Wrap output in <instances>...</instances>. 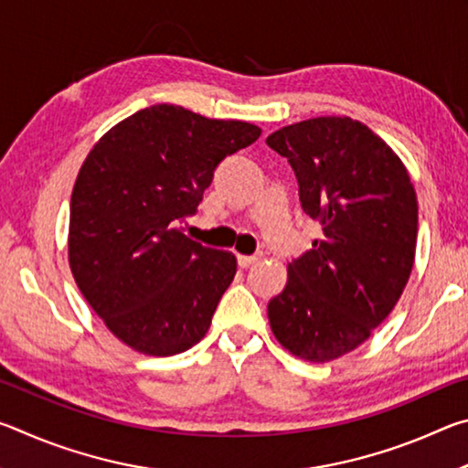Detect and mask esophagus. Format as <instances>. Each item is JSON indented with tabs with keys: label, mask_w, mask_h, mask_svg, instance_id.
<instances>
[{
	"label": "esophagus",
	"mask_w": 468,
	"mask_h": 468,
	"mask_svg": "<svg viewBox=\"0 0 468 468\" xmlns=\"http://www.w3.org/2000/svg\"><path fill=\"white\" fill-rule=\"evenodd\" d=\"M258 258L260 256H243V253H239V256H237V262H239L241 268H250L251 264L258 262Z\"/></svg>",
	"instance_id": "obj_1"
}]
</instances>
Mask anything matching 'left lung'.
Returning a JSON list of instances; mask_svg holds the SVG:
<instances>
[{
    "label": "left lung",
    "instance_id": "obj_1",
    "mask_svg": "<svg viewBox=\"0 0 468 468\" xmlns=\"http://www.w3.org/2000/svg\"><path fill=\"white\" fill-rule=\"evenodd\" d=\"M266 144L287 156L305 215L322 225L268 303L279 343L305 361L343 357L394 310L415 262L417 196L405 165L367 125L314 117Z\"/></svg>",
    "mask_w": 468,
    "mask_h": 468
}]
</instances>
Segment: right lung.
I'll list each match as a JSON object with an SVG mask.
<instances>
[{
    "label": "right lung",
    "instance_id": "add662e5",
    "mask_svg": "<svg viewBox=\"0 0 468 468\" xmlns=\"http://www.w3.org/2000/svg\"><path fill=\"white\" fill-rule=\"evenodd\" d=\"M260 133L248 122L153 105L113 125L86 156L69 202V268L133 351L169 357L208 332L237 260L177 225L196 212L218 163Z\"/></svg>",
    "mask_w": 468,
    "mask_h": 468
}]
</instances>
